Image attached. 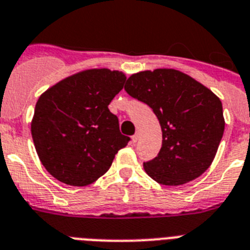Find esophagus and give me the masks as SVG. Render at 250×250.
<instances>
[{
    "label": "esophagus",
    "mask_w": 250,
    "mask_h": 250,
    "mask_svg": "<svg viewBox=\"0 0 250 250\" xmlns=\"http://www.w3.org/2000/svg\"><path fill=\"white\" fill-rule=\"evenodd\" d=\"M139 139H140V133L139 132H136L135 135L132 136V141H133V143H137V141H139Z\"/></svg>",
    "instance_id": "34e87169"
}]
</instances>
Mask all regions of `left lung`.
Wrapping results in <instances>:
<instances>
[{
  "mask_svg": "<svg viewBox=\"0 0 250 250\" xmlns=\"http://www.w3.org/2000/svg\"><path fill=\"white\" fill-rule=\"evenodd\" d=\"M125 90L149 105L162 127L158 157L144 163L154 181L178 186L210 167L225 131L220 97L177 69H154L132 74Z\"/></svg>",
  "mask_w": 250,
  "mask_h": 250,
  "instance_id": "1",
  "label": "left lung"
}]
</instances>
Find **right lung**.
<instances>
[{"label": "right lung", "mask_w": 250, "mask_h": 250, "mask_svg": "<svg viewBox=\"0 0 250 250\" xmlns=\"http://www.w3.org/2000/svg\"><path fill=\"white\" fill-rule=\"evenodd\" d=\"M125 78L119 70L86 69L41 95L30 132L41 163L56 180L70 186L92 184L127 146L129 137L122 135L107 107Z\"/></svg>", "instance_id": "obj_1"}]
</instances>
